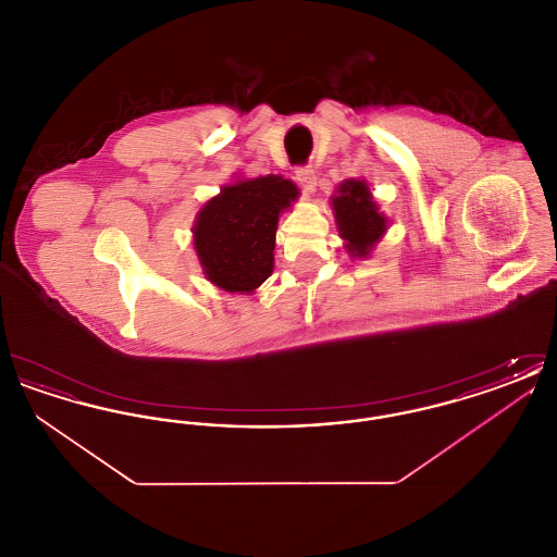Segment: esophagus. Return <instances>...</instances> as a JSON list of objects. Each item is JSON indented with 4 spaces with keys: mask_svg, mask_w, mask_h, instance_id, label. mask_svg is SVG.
I'll return each mask as SVG.
<instances>
[{
    "mask_svg": "<svg viewBox=\"0 0 557 557\" xmlns=\"http://www.w3.org/2000/svg\"><path fill=\"white\" fill-rule=\"evenodd\" d=\"M294 173H296V180H298V184L302 186V189L311 191V189H315V186H318V175H315V171L311 166H298Z\"/></svg>",
    "mask_w": 557,
    "mask_h": 557,
    "instance_id": "esophagus-1",
    "label": "esophagus"
}]
</instances>
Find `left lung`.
<instances>
[{
  "label": "left lung",
  "mask_w": 557,
  "mask_h": 557,
  "mask_svg": "<svg viewBox=\"0 0 557 557\" xmlns=\"http://www.w3.org/2000/svg\"><path fill=\"white\" fill-rule=\"evenodd\" d=\"M341 196L332 200L336 225L341 236L348 242L346 248L355 257H368L371 246L386 232V216L377 212L371 200L370 189L363 182H345Z\"/></svg>",
  "instance_id": "8db88e82"
}]
</instances>
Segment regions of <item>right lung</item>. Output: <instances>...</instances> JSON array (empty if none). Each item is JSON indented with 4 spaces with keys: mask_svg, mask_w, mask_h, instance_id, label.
<instances>
[{
    "mask_svg": "<svg viewBox=\"0 0 557 557\" xmlns=\"http://www.w3.org/2000/svg\"><path fill=\"white\" fill-rule=\"evenodd\" d=\"M298 196L296 186L277 175L223 187L205 205L194 227V246L214 286L252 292L273 271L280 212Z\"/></svg>",
    "mask_w": 557,
    "mask_h": 557,
    "instance_id": "1",
    "label": "right lung"
}]
</instances>
